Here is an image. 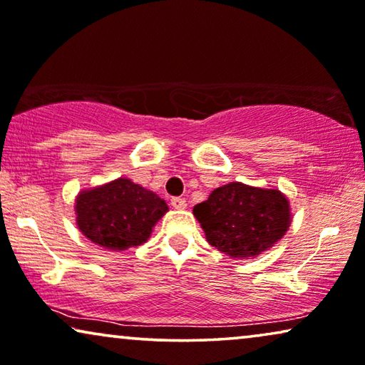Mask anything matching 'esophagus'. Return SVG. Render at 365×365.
Returning a JSON list of instances; mask_svg holds the SVG:
<instances>
[{
  "instance_id": "34e87169",
  "label": "esophagus",
  "mask_w": 365,
  "mask_h": 365,
  "mask_svg": "<svg viewBox=\"0 0 365 365\" xmlns=\"http://www.w3.org/2000/svg\"><path fill=\"white\" fill-rule=\"evenodd\" d=\"M171 206L174 209H184L187 206V202H186V199H184V197H173L171 199Z\"/></svg>"
}]
</instances>
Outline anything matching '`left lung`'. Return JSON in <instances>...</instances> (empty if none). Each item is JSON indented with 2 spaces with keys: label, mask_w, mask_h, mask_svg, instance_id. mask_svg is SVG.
<instances>
[{
  "label": "left lung",
  "mask_w": 365,
  "mask_h": 365,
  "mask_svg": "<svg viewBox=\"0 0 365 365\" xmlns=\"http://www.w3.org/2000/svg\"><path fill=\"white\" fill-rule=\"evenodd\" d=\"M207 242L231 257L257 256L277 242L291 224L289 201L276 189L231 182L194 206Z\"/></svg>",
  "instance_id": "obj_1"
}]
</instances>
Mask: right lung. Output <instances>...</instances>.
<instances>
[{
    "label": "right lung",
    "mask_w": 365,
    "mask_h": 365,
    "mask_svg": "<svg viewBox=\"0 0 365 365\" xmlns=\"http://www.w3.org/2000/svg\"><path fill=\"white\" fill-rule=\"evenodd\" d=\"M166 211L168 204L161 197L123 178L84 191L76 199L79 231L111 251L146 242L154 224Z\"/></svg>",
    "instance_id": "obj_1"
}]
</instances>
